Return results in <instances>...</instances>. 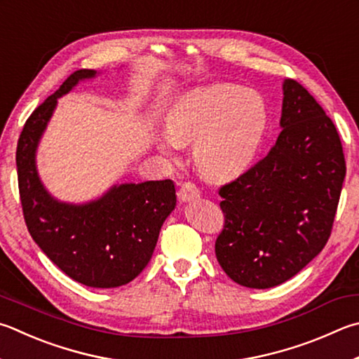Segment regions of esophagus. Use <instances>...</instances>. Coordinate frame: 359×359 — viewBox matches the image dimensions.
Listing matches in <instances>:
<instances>
[{"label": "esophagus", "mask_w": 359, "mask_h": 359, "mask_svg": "<svg viewBox=\"0 0 359 359\" xmlns=\"http://www.w3.org/2000/svg\"><path fill=\"white\" fill-rule=\"evenodd\" d=\"M177 198L180 202L196 201L201 198V191H199V188L193 184V182H185V184L180 187Z\"/></svg>", "instance_id": "34e87169"}]
</instances>
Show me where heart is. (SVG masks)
Instances as JSON below:
<instances>
[{"mask_svg": "<svg viewBox=\"0 0 359 359\" xmlns=\"http://www.w3.org/2000/svg\"><path fill=\"white\" fill-rule=\"evenodd\" d=\"M269 113L262 97L232 84L194 89L182 97L166 121L174 144L194 142L193 161L210 180L236 177L262 144Z\"/></svg>", "mask_w": 359, "mask_h": 359, "instance_id": "obj_1", "label": "heart"}]
</instances>
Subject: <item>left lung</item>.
Segmentation results:
<instances>
[{
  "label": "left lung",
  "instance_id": "1",
  "mask_svg": "<svg viewBox=\"0 0 359 359\" xmlns=\"http://www.w3.org/2000/svg\"><path fill=\"white\" fill-rule=\"evenodd\" d=\"M275 146L219 188L223 231L215 254L232 281L275 287L303 270L327 245L345 177L333 121L295 80L283 84Z\"/></svg>",
  "mask_w": 359,
  "mask_h": 359
}]
</instances>
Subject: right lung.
Listing matches in <instances>:
<instances>
[{
  "label": "right lung",
  "instance_id": "1",
  "mask_svg": "<svg viewBox=\"0 0 359 359\" xmlns=\"http://www.w3.org/2000/svg\"><path fill=\"white\" fill-rule=\"evenodd\" d=\"M97 72L81 69L39 105L25 122L17 144L18 191L31 237L57 269L88 287H119L151 260L158 233L175 207L172 180H149L109 188L97 201L74 205L45 190L36 169V149L57 99Z\"/></svg>",
  "mask_w": 359,
  "mask_h": 359
}]
</instances>
